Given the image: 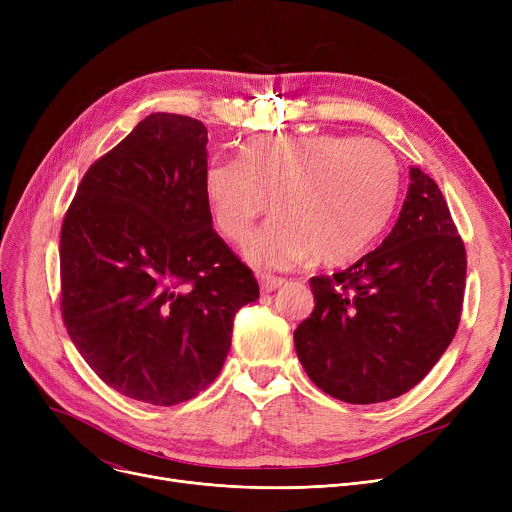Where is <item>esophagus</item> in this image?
Returning a JSON list of instances; mask_svg holds the SVG:
<instances>
[{
  "label": "esophagus",
  "mask_w": 512,
  "mask_h": 512,
  "mask_svg": "<svg viewBox=\"0 0 512 512\" xmlns=\"http://www.w3.org/2000/svg\"><path fill=\"white\" fill-rule=\"evenodd\" d=\"M259 284H261V290L263 292H274L278 288H282L286 284L284 278H278V276H261L259 278Z\"/></svg>",
  "instance_id": "34e87169"
}]
</instances>
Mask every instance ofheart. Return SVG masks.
<instances>
[{"mask_svg":"<svg viewBox=\"0 0 512 512\" xmlns=\"http://www.w3.org/2000/svg\"><path fill=\"white\" fill-rule=\"evenodd\" d=\"M400 166L394 153L344 134L257 137L238 159H215L203 176L211 220L234 245H247L270 207L278 213L251 247L265 267H292L311 255L336 265L359 257L394 211Z\"/></svg>","mask_w":512,"mask_h":512,"instance_id":"b5f03b06","label":"heart"}]
</instances>
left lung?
I'll list each match as a JSON object with an SVG mask.
<instances>
[{
    "mask_svg": "<svg viewBox=\"0 0 512 512\" xmlns=\"http://www.w3.org/2000/svg\"><path fill=\"white\" fill-rule=\"evenodd\" d=\"M438 184L411 168L398 220L382 245L348 270L309 280L315 307L294 330L311 382L373 405L409 392L459 328L467 253Z\"/></svg>",
    "mask_w": 512,
    "mask_h": 512,
    "instance_id": "8db88e82",
    "label": "left lung"
}]
</instances>
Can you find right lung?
Returning a JSON list of instances; mask_svg holds the SVG:
<instances>
[{
    "label": "right lung",
    "mask_w": 512,
    "mask_h": 512,
    "mask_svg": "<svg viewBox=\"0 0 512 512\" xmlns=\"http://www.w3.org/2000/svg\"><path fill=\"white\" fill-rule=\"evenodd\" d=\"M207 128L151 114L78 184L60 234L70 340L116 392L172 407L224 367L259 286L211 226Z\"/></svg>",
    "instance_id": "1"
}]
</instances>
